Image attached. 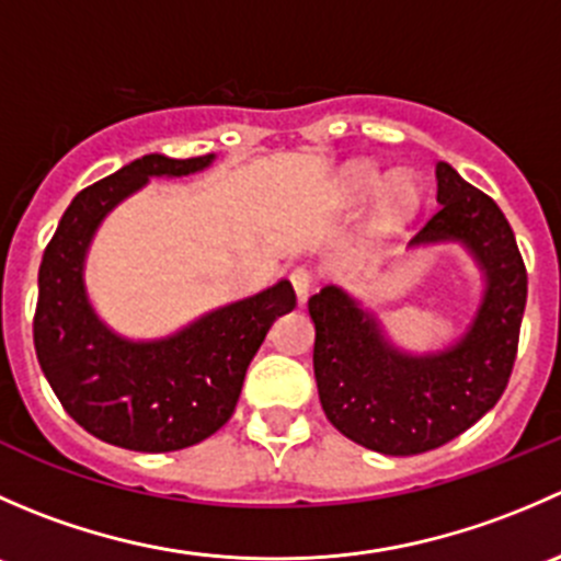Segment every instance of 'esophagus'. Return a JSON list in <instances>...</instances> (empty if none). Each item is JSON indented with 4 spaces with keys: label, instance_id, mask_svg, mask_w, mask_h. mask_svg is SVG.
Masks as SVG:
<instances>
[{
    "label": "esophagus",
    "instance_id": "34e87169",
    "mask_svg": "<svg viewBox=\"0 0 561 561\" xmlns=\"http://www.w3.org/2000/svg\"><path fill=\"white\" fill-rule=\"evenodd\" d=\"M290 282H293V290H296V296H298V304L307 301L309 293H312V285H314L312 274H309L307 268H293Z\"/></svg>",
    "mask_w": 561,
    "mask_h": 561
}]
</instances>
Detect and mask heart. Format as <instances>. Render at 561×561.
<instances>
[{"instance_id":"1","label":"heart","mask_w":561,"mask_h":561,"mask_svg":"<svg viewBox=\"0 0 561 561\" xmlns=\"http://www.w3.org/2000/svg\"><path fill=\"white\" fill-rule=\"evenodd\" d=\"M339 201L344 206H360L369 197H375L380 192V201L377 208L386 219H404L415 211L417 201H421V192H417L415 181L407 173H396L386 181V175L371 162H353L339 175Z\"/></svg>"}]
</instances>
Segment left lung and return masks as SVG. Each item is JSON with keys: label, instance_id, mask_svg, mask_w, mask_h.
Here are the masks:
<instances>
[{"label": "left lung", "instance_id": "1", "mask_svg": "<svg viewBox=\"0 0 561 561\" xmlns=\"http://www.w3.org/2000/svg\"><path fill=\"white\" fill-rule=\"evenodd\" d=\"M437 203L410 247L458 244L483 282L472 320L448 347H399L377 312L339 285L309 298L322 412L344 437L386 456L426 454L467 432L500 401L516 360L526 307L516 236L448 162H437Z\"/></svg>", "mask_w": 561, "mask_h": 561}]
</instances>
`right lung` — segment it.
Segmentation results:
<instances>
[{
  "label": "right lung",
  "mask_w": 561,
  "mask_h": 561,
  "mask_svg": "<svg viewBox=\"0 0 561 561\" xmlns=\"http://www.w3.org/2000/svg\"><path fill=\"white\" fill-rule=\"evenodd\" d=\"M217 154H146L72 197L45 247L37 276L35 350L67 415L107 445L168 454L203 443L239 404L254 353L276 317L293 312L287 279L195 317L160 339H129L98 314L87 257L107 214L151 179H181Z\"/></svg>",
  "instance_id": "right-lung-1"
}]
</instances>
